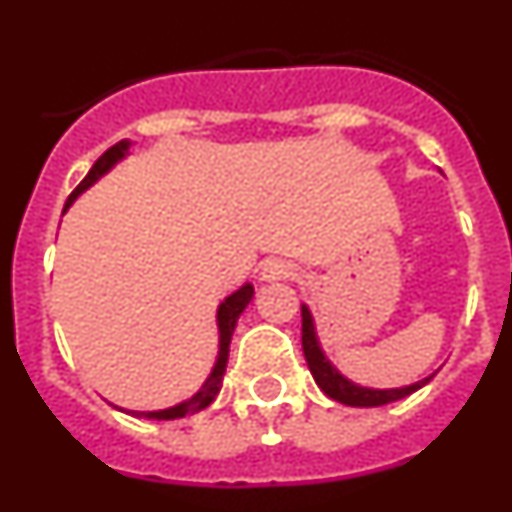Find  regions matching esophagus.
<instances>
[{
	"mask_svg": "<svg viewBox=\"0 0 512 512\" xmlns=\"http://www.w3.org/2000/svg\"><path fill=\"white\" fill-rule=\"evenodd\" d=\"M292 277H295V266L282 259L269 261V264H264V269H261V279H264V282H282V279Z\"/></svg>",
	"mask_w": 512,
	"mask_h": 512,
	"instance_id": "obj_1",
	"label": "esophagus"
}]
</instances>
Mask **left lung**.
I'll list each match as a JSON object with an SVG mask.
<instances>
[{
  "mask_svg": "<svg viewBox=\"0 0 512 512\" xmlns=\"http://www.w3.org/2000/svg\"><path fill=\"white\" fill-rule=\"evenodd\" d=\"M302 351H305L310 374L312 379L318 382L320 390H323L330 400L351 405V408H379V405H387V402L402 400V397L413 395L420 387H425L433 377L431 374V377L420 379V382L415 384H408V387H397V390H372V387L354 384L351 379L343 377L336 366H333V361L325 356L323 346H320L318 341L315 320H312V312L307 305H302Z\"/></svg>",
  "mask_w": 512,
  "mask_h": 512,
  "instance_id": "obj_1",
  "label": "left lung"
}]
</instances>
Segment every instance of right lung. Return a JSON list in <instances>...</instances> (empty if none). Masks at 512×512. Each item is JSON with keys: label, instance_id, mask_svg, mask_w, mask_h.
<instances>
[{"label": "right lung", "instance_id": "obj_1", "mask_svg": "<svg viewBox=\"0 0 512 512\" xmlns=\"http://www.w3.org/2000/svg\"><path fill=\"white\" fill-rule=\"evenodd\" d=\"M128 151H130V140H120V143H115L110 151H104L102 156L94 161V166L89 169V174L84 176V182H81L79 187L71 192V197L66 200V207H63V212L74 205L76 197H79L81 192H87V189L92 187L94 182H99V179H102V176L117 164V161H122V158L128 156ZM251 300H253V284H243L241 289H235L233 295H228L223 302H220V307H217V333H220V343H217L215 366H212V372H210V377L205 379V384H202L200 390L194 392L189 400L179 402V405H174V408H166V410H148V413H138V410H125V413L135 415V418L174 420V418H184V415H189V413H200L202 408H207V405H210V402L217 397L220 387H223L225 366H228V354H230V338H233L235 323H238V318H241V312L246 310L248 302H251Z\"/></svg>", "mask_w": 512, "mask_h": 512}]
</instances>
